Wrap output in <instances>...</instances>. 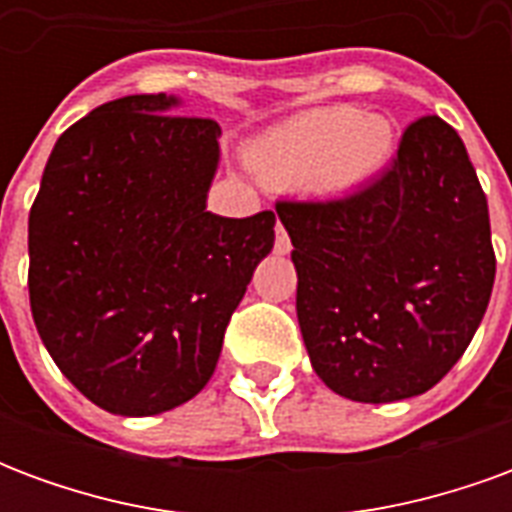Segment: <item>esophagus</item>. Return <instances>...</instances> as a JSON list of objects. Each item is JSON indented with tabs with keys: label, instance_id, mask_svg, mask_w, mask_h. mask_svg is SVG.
<instances>
[{
	"label": "esophagus",
	"instance_id": "esophagus-1",
	"mask_svg": "<svg viewBox=\"0 0 512 512\" xmlns=\"http://www.w3.org/2000/svg\"><path fill=\"white\" fill-rule=\"evenodd\" d=\"M290 249H293V246H290V238H288V233H285V227H282V224H277V241H274V252H277V255H288Z\"/></svg>",
	"mask_w": 512,
	"mask_h": 512
}]
</instances>
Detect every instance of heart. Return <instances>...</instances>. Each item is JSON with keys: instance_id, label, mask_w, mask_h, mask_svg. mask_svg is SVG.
I'll return each instance as SVG.
<instances>
[{"instance_id": "1", "label": "heart", "mask_w": 512, "mask_h": 512, "mask_svg": "<svg viewBox=\"0 0 512 512\" xmlns=\"http://www.w3.org/2000/svg\"><path fill=\"white\" fill-rule=\"evenodd\" d=\"M392 126L354 106H318L293 115L257 139L249 161L279 186H307L321 197H345L376 178L392 156Z\"/></svg>"}]
</instances>
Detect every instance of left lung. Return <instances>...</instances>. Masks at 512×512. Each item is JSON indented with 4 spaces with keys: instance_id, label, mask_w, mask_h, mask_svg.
Here are the masks:
<instances>
[{
    "instance_id": "8db88e82",
    "label": "left lung",
    "mask_w": 512,
    "mask_h": 512,
    "mask_svg": "<svg viewBox=\"0 0 512 512\" xmlns=\"http://www.w3.org/2000/svg\"><path fill=\"white\" fill-rule=\"evenodd\" d=\"M277 213L323 384L356 403H392L450 373L496 274L488 200L455 128L419 117L370 186L332 202H279Z\"/></svg>"
}]
</instances>
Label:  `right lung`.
<instances>
[{
    "mask_svg": "<svg viewBox=\"0 0 512 512\" xmlns=\"http://www.w3.org/2000/svg\"><path fill=\"white\" fill-rule=\"evenodd\" d=\"M128 95L73 123L29 211V304L62 376L120 417H153L208 384L277 213L205 208L222 128Z\"/></svg>",
    "mask_w": 512,
    "mask_h": 512,
    "instance_id": "add662e5",
    "label": "right lung"
}]
</instances>
